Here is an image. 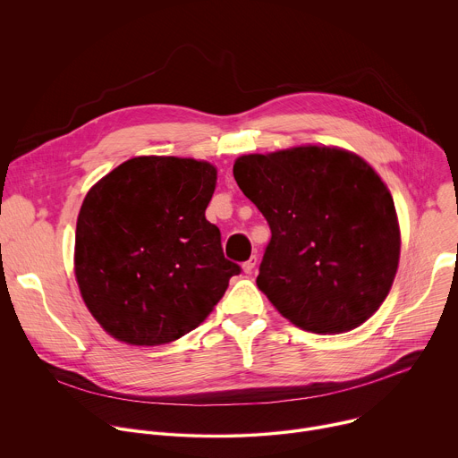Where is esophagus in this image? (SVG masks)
<instances>
[{"mask_svg": "<svg viewBox=\"0 0 458 458\" xmlns=\"http://www.w3.org/2000/svg\"><path fill=\"white\" fill-rule=\"evenodd\" d=\"M255 265H257V257L251 255V257L246 260V263L242 265V272H244V274H251V270L255 268Z\"/></svg>", "mask_w": 458, "mask_h": 458, "instance_id": "esophagus-1", "label": "esophagus"}]
</instances>
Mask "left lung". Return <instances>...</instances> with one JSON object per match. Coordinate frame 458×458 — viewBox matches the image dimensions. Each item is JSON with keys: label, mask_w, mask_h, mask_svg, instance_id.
Instances as JSON below:
<instances>
[{"label": "left lung", "mask_w": 458, "mask_h": 458, "mask_svg": "<svg viewBox=\"0 0 458 458\" xmlns=\"http://www.w3.org/2000/svg\"><path fill=\"white\" fill-rule=\"evenodd\" d=\"M233 177L272 241L257 286L297 328L355 330L387 297L401 257L394 198L360 156L301 145L241 156Z\"/></svg>", "instance_id": "left-lung-1"}]
</instances>
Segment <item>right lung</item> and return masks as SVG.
I'll list each match as a JSON object with an SVG mask.
<instances>
[{
    "label": "right lung",
    "mask_w": 458,
    "mask_h": 458,
    "mask_svg": "<svg viewBox=\"0 0 458 458\" xmlns=\"http://www.w3.org/2000/svg\"><path fill=\"white\" fill-rule=\"evenodd\" d=\"M216 182L208 161L138 156L85 195L74 274L85 306L115 341L159 346L181 339L241 272L205 217Z\"/></svg>",
    "instance_id": "right-lung-1"
}]
</instances>
